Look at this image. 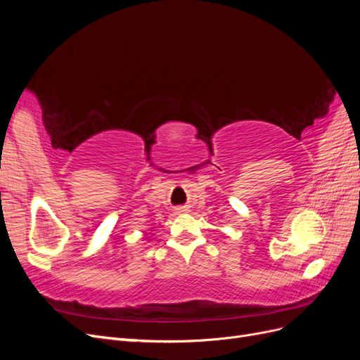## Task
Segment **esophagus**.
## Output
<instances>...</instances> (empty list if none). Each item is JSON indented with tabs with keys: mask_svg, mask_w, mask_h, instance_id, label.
<instances>
[{
	"mask_svg": "<svg viewBox=\"0 0 360 360\" xmlns=\"http://www.w3.org/2000/svg\"><path fill=\"white\" fill-rule=\"evenodd\" d=\"M177 212H179V213H181V212H186V209H177Z\"/></svg>",
	"mask_w": 360,
	"mask_h": 360,
	"instance_id": "esophagus-1",
	"label": "esophagus"
}]
</instances>
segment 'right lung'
Returning a JSON list of instances; mask_svg holds the SVG:
<instances>
[{
    "label": "right lung",
    "mask_w": 360,
    "mask_h": 360,
    "mask_svg": "<svg viewBox=\"0 0 360 360\" xmlns=\"http://www.w3.org/2000/svg\"><path fill=\"white\" fill-rule=\"evenodd\" d=\"M144 236H147V233H146V234H144Z\"/></svg>",
    "instance_id": "add662e5"
}]
</instances>
